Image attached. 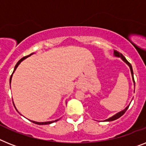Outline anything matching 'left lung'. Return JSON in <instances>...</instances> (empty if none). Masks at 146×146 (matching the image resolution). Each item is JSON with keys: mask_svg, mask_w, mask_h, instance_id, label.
Instances as JSON below:
<instances>
[{"mask_svg": "<svg viewBox=\"0 0 146 146\" xmlns=\"http://www.w3.org/2000/svg\"><path fill=\"white\" fill-rule=\"evenodd\" d=\"M114 54H115V56H119V57H121V58L122 59V60H124V61H125V62H126V63H127V64L128 65V66H129L130 69H131V75H132V77H133V83H134V86H135V81H134V78H133V68H132V66H131V63H130V62H128V61H127V60H126V59H125V56H124L123 55H122V54H121V53L118 52L117 50H114ZM128 108H129V106H128V107H127V108H125V109L124 110H122V111H121V112H119V113H116V114H115V115H114L113 116H112V117L109 118V119H106L105 121H113V120H115V119H119V117H121V115H122L124 113H125V112H126V110H127L128 109Z\"/></svg>", "mask_w": 146, "mask_h": 146, "instance_id": "obj_1", "label": "left lung"}]
</instances>
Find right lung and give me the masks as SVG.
I'll return each instance as SVG.
<instances>
[{
    "mask_svg": "<svg viewBox=\"0 0 146 146\" xmlns=\"http://www.w3.org/2000/svg\"><path fill=\"white\" fill-rule=\"evenodd\" d=\"M31 54H30V55H28V56H24V57H23V58H21V60H19V62H17V64L15 65V68H14V71H13V72H15V69H16L17 68V67H18V66H19V64H20V62H21V61H22V60H25V58H27V57H28L29 56H31ZM12 76H13V74H12V75H11V77H10V79H9V82H10L11 83V79H12ZM59 119H56V120H55V121H46V122H37V121H33V123H35V124H37V125H49V124H50V123H53V122H54V121H58Z\"/></svg>",
    "mask_w": 146,
    "mask_h": 146,
    "instance_id": "obj_1",
    "label": "right lung"
}]
</instances>
